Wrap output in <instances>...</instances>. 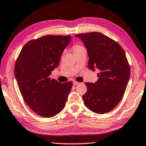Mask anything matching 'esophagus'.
<instances>
[{"label":"esophagus","instance_id":"obj_1","mask_svg":"<svg viewBox=\"0 0 146 146\" xmlns=\"http://www.w3.org/2000/svg\"><path fill=\"white\" fill-rule=\"evenodd\" d=\"M73 85L76 86V85L79 84H80V82H76V81H74V82H73Z\"/></svg>","mask_w":146,"mask_h":146}]
</instances>
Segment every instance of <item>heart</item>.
I'll return each mask as SVG.
<instances>
[{
	"label": "heart",
	"mask_w": 146,
	"mask_h": 146,
	"mask_svg": "<svg viewBox=\"0 0 146 146\" xmlns=\"http://www.w3.org/2000/svg\"><path fill=\"white\" fill-rule=\"evenodd\" d=\"M82 48H84V47L82 45H80V44H73V46L72 47V49L73 51V53L75 52V51H76L79 50V49H81Z\"/></svg>",
	"instance_id": "heart-1"
}]
</instances>
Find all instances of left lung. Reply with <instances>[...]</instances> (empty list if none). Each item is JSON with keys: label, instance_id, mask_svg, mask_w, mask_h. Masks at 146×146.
Instances as JSON below:
<instances>
[{"label": "left lung", "instance_id": "8db88e82", "mask_svg": "<svg viewBox=\"0 0 146 146\" xmlns=\"http://www.w3.org/2000/svg\"><path fill=\"white\" fill-rule=\"evenodd\" d=\"M75 36L87 49L89 68L99 70L97 82L85 83L84 103L91 111L104 114L120 102L129 81L130 67L125 51L117 42L98 32Z\"/></svg>", "mask_w": 146, "mask_h": 146}]
</instances>
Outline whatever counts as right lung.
<instances>
[{
  "mask_svg": "<svg viewBox=\"0 0 146 146\" xmlns=\"http://www.w3.org/2000/svg\"><path fill=\"white\" fill-rule=\"evenodd\" d=\"M71 36L46 35L27 42L15 66V75L24 100L42 117H53L66 106L73 82H58L49 75L58 67Z\"/></svg>",
  "mask_w": 146,
  "mask_h": 146,
  "instance_id": "obj_1",
  "label": "right lung"
}]
</instances>
